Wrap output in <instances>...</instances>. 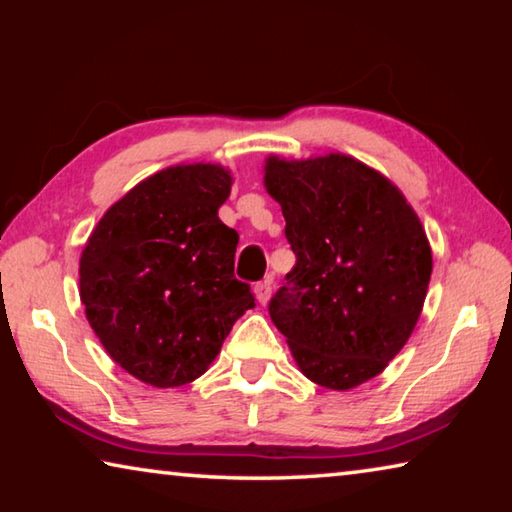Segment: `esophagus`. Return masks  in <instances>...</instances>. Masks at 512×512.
Listing matches in <instances>:
<instances>
[{
    "instance_id": "34e87169",
    "label": "esophagus",
    "mask_w": 512,
    "mask_h": 512,
    "mask_svg": "<svg viewBox=\"0 0 512 512\" xmlns=\"http://www.w3.org/2000/svg\"><path fill=\"white\" fill-rule=\"evenodd\" d=\"M271 291H273V280H271V277H266V280L255 284V293H257L259 305H266V302L271 300Z\"/></svg>"
}]
</instances>
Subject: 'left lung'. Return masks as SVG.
Segmentation results:
<instances>
[{
	"instance_id": "left-lung-1",
	"label": "left lung",
	"mask_w": 512,
	"mask_h": 512,
	"mask_svg": "<svg viewBox=\"0 0 512 512\" xmlns=\"http://www.w3.org/2000/svg\"><path fill=\"white\" fill-rule=\"evenodd\" d=\"M266 189L284 214L296 266L268 302L293 359L325 388L377 377L409 341L431 277L422 223L375 169L332 153L268 158Z\"/></svg>"
}]
</instances>
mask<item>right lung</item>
I'll return each instance as SVG.
<instances>
[{
	"mask_svg": "<svg viewBox=\"0 0 512 512\" xmlns=\"http://www.w3.org/2000/svg\"><path fill=\"white\" fill-rule=\"evenodd\" d=\"M232 178L219 164L169 167L103 214L81 255V302L103 348L155 388L183 386L255 307L235 277L239 235L219 219Z\"/></svg>",
	"mask_w": 512,
	"mask_h": 512,
	"instance_id": "add662e5",
	"label": "right lung"
}]
</instances>
